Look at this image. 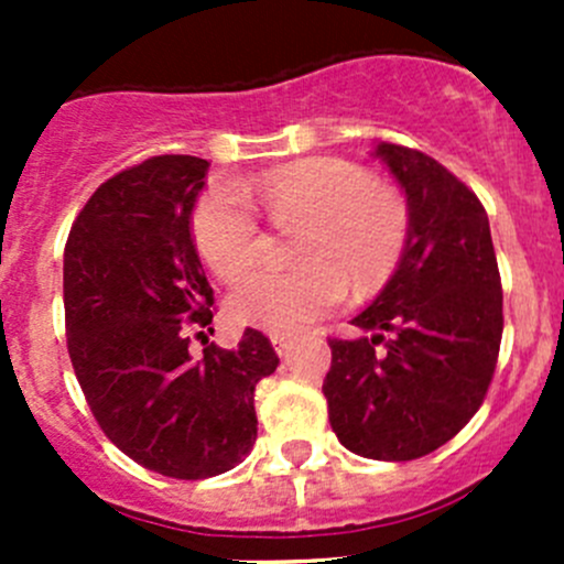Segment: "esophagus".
Listing matches in <instances>:
<instances>
[{
  "instance_id": "esophagus-1",
  "label": "esophagus",
  "mask_w": 564,
  "mask_h": 564,
  "mask_svg": "<svg viewBox=\"0 0 564 564\" xmlns=\"http://www.w3.org/2000/svg\"><path fill=\"white\" fill-rule=\"evenodd\" d=\"M270 340H272V346H275L278 355H289V349H292V344H294L292 335H281V333H272Z\"/></svg>"
}]
</instances>
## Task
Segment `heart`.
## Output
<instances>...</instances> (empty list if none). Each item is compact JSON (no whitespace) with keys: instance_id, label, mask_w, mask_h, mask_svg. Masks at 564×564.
<instances>
[{"instance_id":"1","label":"heart","mask_w":564,"mask_h":564,"mask_svg":"<svg viewBox=\"0 0 564 564\" xmlns=\"http://www.w3.org/2000/svg\"><path fill=\"white\" fill-rule=\"evenodd\" d=\"M259 204L275 226H305L294 270H256L229 294L237 322L300 333L346 297L371 292L401 261L412 231L406 193L344 158H308L253 182H215L193 209V240L209 270L235 281L261 253Z\"/></svg>"}]
</instances>
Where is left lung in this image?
Masks as SVG:
<instances>
[{
  "instance_id": "8db88e82",
  "label": "left lung",
  "mask_w": 564,
  "mask_h": 564,
  "mask_svg": "<svg viewBox=\"0 0 564 564\" xmlns=\"http://www.w3.org/2000/svg\"><path fill=\"white\" fill-rule=\"evenodd\" d=\"M412 207L395 275L351 318L371 338H329V425L373 460L429 456L475 417L502 344V278L480 198L440 161L379 144Z\"/></svg>"
}]
</instances>
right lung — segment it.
<instances>
[{
	"mask_svg": "<svg viewBox=\"0 0 564 564\" xmlns=\"http://www.w3.org/2000/svg\"><path fill=\"white\" fill-rule=\"evenodd\" d=\"M207 169L158 155L113 174L73 220L62 270L67 355L95 420L124 456L176 480L246 460L256 384L278 368L253 327L235 349H187L215 314L191 235Z\"/></svg>",
	"mask_w": 564,
	"mask_h": 564,
	"instance_id": "obj_1",
	"label": "right lung"
}]
</instances>
